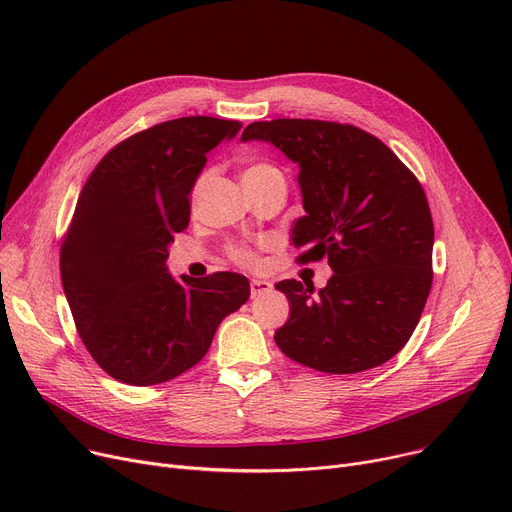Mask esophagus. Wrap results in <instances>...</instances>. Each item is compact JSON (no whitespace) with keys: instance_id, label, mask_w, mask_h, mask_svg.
Instances as JSON below:
<instances>
[{"instance_id":"1","label":"esophagus","mask_w":512,"mask_h":512,"mask_svg":"<svg viewBox=\"0 0 512 512\" xmlns=\"http://www.w3.org/2000/svg\"><path fill=\"white\" fill-rule=\"evenodd\" d=\"M272 288H274L272 282H267V280H251V297L253 299L263 297V294H267Z\"/></svg>"}]
</instances>
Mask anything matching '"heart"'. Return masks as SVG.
Here are the masks:
<instances>
[{
	"instance_id": "obj_1",
	"label": "heart",
	"mask_w": 512,
	"mask_h": 512,
	"mask_svg": "<svg viewBox=\"0 0 512 512\" xmlns=\"http://www.w3.org/2000/svg\"><path fill=\"white\" fill-rule=\"evenodd\" d=\"M270 170H276V168L267 166V164H255V166H249V168L245 170V174H242V178H245V176H255V174H263V172H270ZM230 255H232L234 261H238V263H242V265H255V263H257V255H255L251 249H247V247H232V249H230Z\"/></svg>"
}]
</instances>
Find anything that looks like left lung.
<instances>
[{
	"label": "left lung",
	"instance_id": "1",
	"mask_svg": "<svg viewBox=\"0 0 512 512\" xmlns=\"http://www.w3.org/2000/svg\"><path fill=\"white\" fill-rule=\"evenodd\" d=\"M240 141H265L299 164L305 215L294 222L299 263L328 257L332 278L276 284L290 317L280 351L326 373L390 361L419 324L432 288L434 222L413 172L373 134L338 122H253Z\"/></svg>",
	"mask_w": 512,
	"mask_h": 512
}]
</instances>
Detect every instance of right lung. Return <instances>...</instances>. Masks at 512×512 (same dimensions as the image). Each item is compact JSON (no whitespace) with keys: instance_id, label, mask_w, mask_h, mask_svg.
Returning a JSON list of instances; mask_svg holds the SVG:
<instances>
[{"instance_id":"1","label":"right lung","mask_w":512,"mask_h":512,"mask_svg":"<svg viewBox=\"0 0 512 512\" xmlns=\"http://www.w3.org/2000/svg\"><path fill=\"white\" fill-rule=\"evenodd\" d=\"M240 126L209 116L155 124L107 153L80 191L62 242V286L87 351L118 382L174 380L249 299L240 274L176 280L166 267L207 153Z\"/></svg>"}]
</instances>
